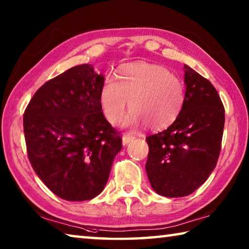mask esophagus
I'll return each mask as SVG.
<instances>
[{
    "label": "esophagus",
    "mask_w": 249,
    "mask_h": 249,
    "mask_svg": "<svg viewBox=\"0 0 249 249\" xmlns=\"http://www.w3.org/2000/svg\"><path fill=\"white\" fill-rule=\"evenodd\" d=\"M134 138H135V136L133 134H130V133L124 134L123 135V145H127L130 141L134 140Z\"/></svg>",
    "instance_id": "esophagus-1"
}]
</instances>
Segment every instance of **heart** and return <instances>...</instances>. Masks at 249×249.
<instances>
[{
    "mask_svg": "<svg viewBox=\"0 0 249 249\" xmlns=\"http://www.w3.org/2000/svg\"><path fill=\"white\" fill-rule=\"evenodd\" d=\"M100 101L109 123H121L128 107L133 111L127 123H146L150 128L171 124L182 108L184 86L180 78L165 67L150 64H130L120 70L117 80L105 79Z\"/></svg>",
    "mask_w": 249,
    "mask_h": 249,
    "instance_id": "obj_1",
    "label": "heart"
}]
</instances>
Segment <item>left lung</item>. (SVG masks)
Returning a JSON list of instances; mask_svg holds the SVG:
<instances>
[{"label":"left lung","mask_w":249,"mask_h":249,"mask_svg":"<svg viewBox=\"0 0 249 249\" xmlns=\"http://www.w3.org/2000/svg\"><path fill=\"white\" fill-rule=\"evenodd\" d=\"M182 108L167 129L146 137V171L160 196L191 195L209 178L220 156L225 109L208 79L184 65Z\"/></svg>","instance_id":"obj_1"}]
</instances>
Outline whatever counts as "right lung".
<instances>
[{
  "mask_svg": "<svg viewBox=\"0 0 249 249\" xmlns=\"http://www.w3.org/2000/svg\"><path fill=\"white\" fill-rule=\"evenodd\" d=\"M103 83L91 65L75 66L43 84L25 108V142L33 169L67 201L99 196L123 146L120 132L102 112Z\"/></svg>",
  "mask_w": 249,
  "mask_h": 249,
  "instance_id": "1",
  "label": "right lung"
}]
</instances>
